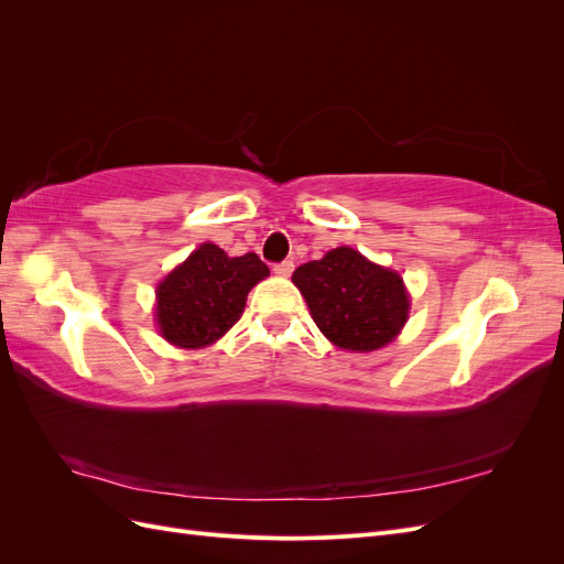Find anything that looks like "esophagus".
Returning a JSON list of instances; mask_svg holds the SVG:
<instances>
[{
	"label": "esophagus",
	"instance_id": "1",
	"mask_svg": "<svg viewBox=\"0 0 564 564\" xmlns=\"http://www.w3.org/2000/svg\"><path fill=\"white\" fill-rule=\"evenodd\" d=\"M272 270H275V275L280 278H289L294 272V261H282V263H275L272 265Z\"/></svg>",
	"mask_w": 564,
	"mask_h": 564
}]
</instances>
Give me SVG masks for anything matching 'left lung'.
Returning a JSON list of instances; mask_svg holds the SVG:
<instances>
[{"instance_id":"obj_1","label":"left lung","mask_w":564,"mask_h":564,"mask_svg":"<svg viewBox=\"0 0 564 564\" xmlns=\"http://www.w3.org/2000/svg\"><path fill=\"white\" fill-rule=\"evenodd\" d=\"M292 282L319 332L344 350L371 352L388 346L409 317V294L398 272L371 263L350 247L299 265Z\"/></svg>"}]
</instances>
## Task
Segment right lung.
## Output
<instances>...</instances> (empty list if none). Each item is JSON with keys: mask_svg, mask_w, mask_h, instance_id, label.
Masks as SVG:
<instances>
[{"mask_svg": "<svg viewBox=\"0 0 564 564\" xmlns=\"http://www.w3.org/2000/svg\"><path fill=\"white\" fill-rule=\"evenodd\" d=\"M268 275V265L251 251L230 259L212 242L199 245L158 286L160 334L187 350L216 344L242 317L251 286Z\"/></svg>", "mask_w": 564, "mask_h": 564, "instance_id": "add662e5", "label": "right lung"}]
</instances>
